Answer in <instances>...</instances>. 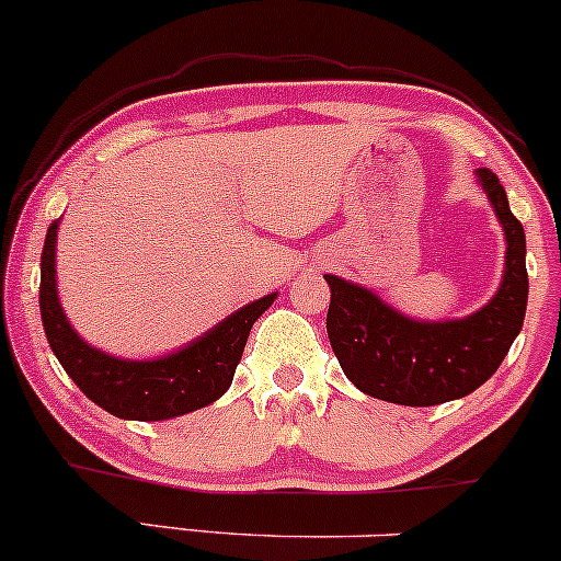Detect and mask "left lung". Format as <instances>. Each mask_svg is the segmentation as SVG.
<instances>
[{"mask_svg": "<svg viewBox=\"0 0 561 561\" xmlns=\"http://www.w3.org/2000/svg\"><path fill=\"white\" fill-rule=\"evenodd\" d=\"M503 236L506 264L495 297L458 320H413L370 288L325 275L331 305L325 329L344 376L376 400L398 405H439L467 398L499 370L525 323V228L490 169H477Z\"/></svg>", "mask_w": 561, "mask_h": 561, "instance_id": "8db88e82", "label": "left lung"}]
</instances>
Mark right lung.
<instances>
[{"label": "right lung", "mask_w": 561, "mask_h": 561, "mask_svg": "<svg viewBox=\"0 0 561 561\" xmlns=\"http://www.w3.org/2000/svg\"><path fill=\"white\" fill-rule=\"evenodd\" d=\"M58 225L60 219H55L44 238L39 310L49 347L81 392L111 416L129 421L174 419L222 398L241 363L251 325L278 294L241 307L187 347L153 360H122L87 344L62 312L55 280Z\"/></svg>", "instance_id": "add662e5"}]
</instances>
